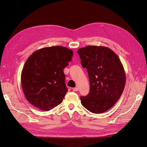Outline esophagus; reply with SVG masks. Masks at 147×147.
I'll use <instances>...</instances> for the list:
<instances>
[{"label": "esophagus", "mask_w": 147, "mask_h": 147, "mask_svg": "<svg viewBox=\"0 0 147 147\" xmlns=\"http://www.w3.org/2000/svg\"><path fill=\"white\" fill-rule=\"evenodd\" d=\"M78 90H79V89H78V88H77V87L73 88V91H74V92H76V91H78Z\"/></svg>", "instance_id": "1"}]
</instances>
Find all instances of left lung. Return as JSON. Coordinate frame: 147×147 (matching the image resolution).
Returning a JSON list of instances; mask_svg holds the SVG:
<instances>
[{"instance_id": "obj_1", "label": "left lung", "mask_w": 147, "mask_h": 147, "mask_svg": "<svg viewBox=\"0 0 147 147\" xmlns=\"http://www.w3.org/2000/svg\"><path fill=\"white\" fill-rule=\"evenodd\" d=\"M78 53L87 69L90 92L81 96L83 106L99 114L110 109L120 98L126 84V74L117 54L105 46H87Z\"/></svg>"}]
</instances>
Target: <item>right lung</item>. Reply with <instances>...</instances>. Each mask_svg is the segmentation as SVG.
<instances>
[{"label": "right lung", "mask_w": 147, "mask_h": 147, "mask_svg": "<svg viewBox=\"0 0 147 147\" xmlns=\"http://www.w3.org/2000/svg\"><path fill=\"white\" fill-rule=\"evenodd\" d=\"M73 55L71 49L57 46L38 49L28 58L21 80L23 92L30 104L47 111L63 102L68 92L63 70Z\"/></svg>", "instance_id": "add662e5"}]
</instances>
